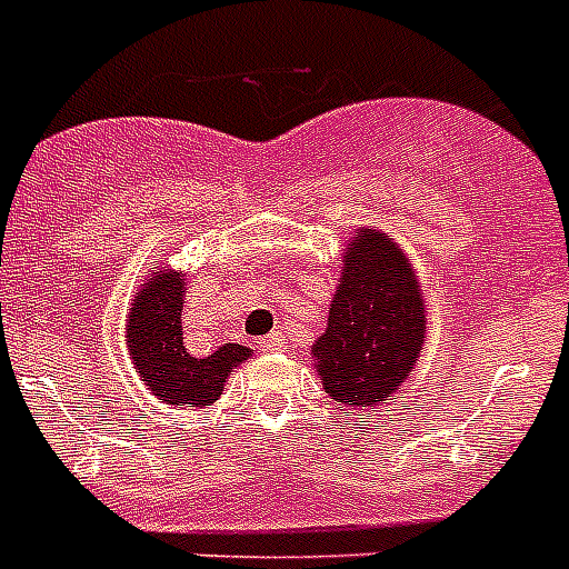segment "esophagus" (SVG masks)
<instances>
[{
    "mask_svg": "<svg viewBox=\"0 0 569 569\" xmlns=\"http://www.w3.org/2000/svg\"><path fill=\"white\" fill-rule=\"evenodd\" d=\"M283 345H286L283 332H269L266 339H260L262 353H274V350H283Z\"/></svg>",
    "mask_w": 569,
    "mask_h": 569,
    "instance_id": "esophagus-1",
    "label": "esophagus"
}]
</instances>
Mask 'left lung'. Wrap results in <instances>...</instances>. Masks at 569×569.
I'll list each match as a JSON object with an SVG mask.
<instances>
[{
  "mask_svg": "<svg viewBox=\"0 0 569 569\" xmlns=\"http://www.w3.org/2000/svg\"><path fill=\"white\" fill-rule=\"evenodd\" d=\"M427 321L423 295L391 239L359 230L345 257L330 325L312 357L339 406H377L409 377Z\"/></svg>",
  "mask_w": 569,
  "mask_h": 569,
  "instance_id": "obj_1",
  "label": "left lung"
}]
</instances>
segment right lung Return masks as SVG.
I'll use <instances>...</instances> for the list:
<instances>
[{
	"label": "right lung",
	"instance_id": "add662e5",
	"mask_svg": "<svg viewBox=\"0 0 569 569\" xmlns=\"http://www.w3.org/2000/svg\"><path fill=\"white\" fill-rule=\"evenodd\" d=\"M183 280L174 271H157L142 286L128 316V350L133 368L157 400L169 406H210L219 400L230 368L244 362L248 348L221 345L210 357H196L183 345Z\"/></svg>",
	"mask_w": 569,
	"mask_h": 569
}]
</instances>
